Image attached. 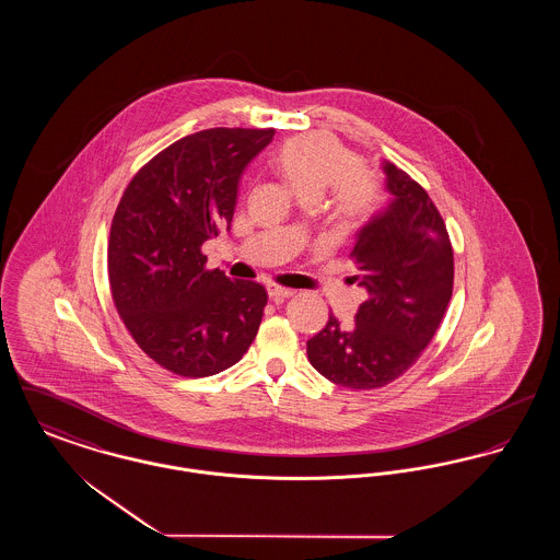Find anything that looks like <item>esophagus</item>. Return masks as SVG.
I'll return each mask as SVG.
<instances>
[{
    "label": "esophagus",
    "mask_w": 560,
    "mask_h": 560,
    "mask_svg": "<svg viewBox=\"0 0 560 560\" xmlns=\"http://www.w3.org/2000/svg\"><path fill=\"white\" fill-rule=\"evenodd\" d=\"M268 298L270 300H275V302H283V300H288V298H292L293 290H288V288H281V285H275V283H270L267 288Z\"/></svg>",
    "instance_id": "34e87169"
}]
</instances>
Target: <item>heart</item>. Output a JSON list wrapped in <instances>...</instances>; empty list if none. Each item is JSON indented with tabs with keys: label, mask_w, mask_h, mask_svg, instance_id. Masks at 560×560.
I'll list each match as a JSON object with an SVG mask.
<instances>
[{
	"label": "heart",
	"mask_w": 560,
	"mask_h": 560,
	"mask_svg": "<svg viewBox=\"0 0 560 560\" xmlns=\"http://www.w3.org/2000/svg\"><path fill=\"white\" fill-rule=\"evenodd\" d=\"M272 167L298 199H319L331 187L334 208L342 220L365 218L380 197L375 180L359 172L357 155L325 133L295 136L283 142L272 155Z\"/></svg>",
	"instance_id": "heart-1"
}]
</instances>
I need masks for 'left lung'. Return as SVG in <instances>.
I'll use <instances>...</instances> for the list:
<instances>
[{"label": "left lung", "instance_id": "left-lung-1", "mask_svg": "<svg viewBox=\"0 0 560 560\" xmlns=\"http://www.w3.org/2000/svg\"><path fill=\"white\" fill-rule=\"evenodd\" d=\"M390 199L357 233L352 279L370 298L354 320L327 325L306 342L311 365L329 382L382 388L407 372L432 340L453 290V252L445 222L427 190L382 161Z\"/></svg>", "mask_w": 560, "mask_h": 560}]
</instances>
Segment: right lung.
I'll list each match as a JSON object with an SVG mask.
<instances>
[{
    "instance_id": "obj_1",
    "label": "right lung",
    "mask_w": 560,
    "mask_h": 560,
    "mask_svg": "<svg viewBox=\"0 0 560 560\" xmlns=\"http://www.w3.org/2000/svg\"><path fill=\"white\" fill-rule=\"evenodd\" d=\"M275 130L190 133L149 161L110 224L108 281L136 345L185 377L224 372L254 342L267 290L206 270L201 245L231 229L241 174Z\"/></svg>"
}]
</instances>
